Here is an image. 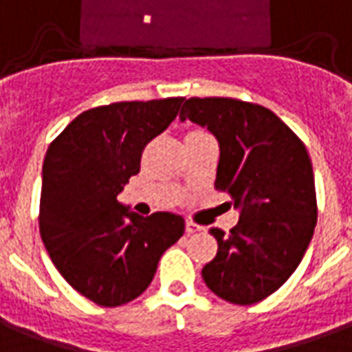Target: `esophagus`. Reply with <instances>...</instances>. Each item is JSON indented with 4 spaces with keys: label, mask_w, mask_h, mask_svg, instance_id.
Wrapping results in <instances>:
<instances>
[{
    "label": "esophagus",
    "mask_w": 352,
    "mask_h": 352,
    "mask_svg": "<svg viewBox=\"0 0 352 352\" xmlns=\"http://www.w3.org/2000/svg\"><path fill=\"white\" fill-rule=\"evenodd\" d=\"M201 230H202L201 225H197V223H193V221L186 223V232H187V234H195V232H201Z\"/></svg>",
    "instance_id": "esophagus-1"
}]
</instances>
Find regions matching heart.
<instances>
[{"instance_id": "1", "label": "heart", "mask_w": 352, "mask_h": 352, "mask_svg": "<svg viewBox=\"0 0 352 352\" xmlns=\"http://www.w3.org/2000/svg\"><path fill=\"white\" fill-rule=\"evenodd\" d=\"M191 133H201V131H191Z\"/></svg>"}]
</instances>
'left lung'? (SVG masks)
Listing matches in <instances>:
<instances>
[{
    "label": "left lung",
    "mask_w": 352,
    "mask_h": 352,
    "mask_svg": "<svg viewBox=\"0 0 352 352\" xmlns=\"http://www.w3.org/2000/svg\"><path fill=\"white\" fill-rule=\"evenodd\" d=\"M179 120L217 138L215 187L240 210L229 234L210 229L217 255L202 268V279L230 304H257L298 268L317 225L306 146L272 110L230 97H191Z\"/></svg>",
    "instance_id": "left-lung-1"
}]
</instances>
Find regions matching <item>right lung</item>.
<instances>
[{"label":"right lung","instance_id":"add662e5","mask_svg":"<svg viewBox=\"0 0 352 352\" xmlns=\"http://www.w3.org/2000/svg\"><path fill=\"white\" fill-rule=\"evenodd\" d=\"M184 97L123 101L82 112L48 146L39 230L54 266L82 296L116 307L140 296L186 230L182 215L150 217L118 202L142 150L178 116Z\"/></svg>","mask_w":352,"mask_h":352}]
</instances>
